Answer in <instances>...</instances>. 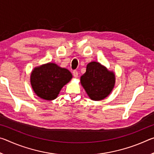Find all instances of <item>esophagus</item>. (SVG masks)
Instances as JSON below:
<instances>
[{"label": "esophagus", "instance_id": "34e87169", "mask_svg": "<svg viewBox=\"0 0 154 154\" xmlns=\"http://www.w3.org/2000/svg\"><path fill=\"white\" fill-rule=\"evenodd\" d=\"M78 72L77 71H74L73 72H72V75H73V76L75 77V78H77V76H78Z\"/></svg>", "mask_w": 154, "mask_h": 154}]
</instances>
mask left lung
Returning a JSON list of instances; mask_svg holds the SVG:
<instances>
[{"mask_svg":"<svg viewBox=\"0 0 154 154\" xmlns=\"http://www.w3.org/2000/svg\"><path fill=\"white\" fill-rule=\"evenodd\" d=\"M80 82L91 100L98 101L113 91L116 75L100 62L92 61L87 64L86 72L81 77Z\"/></svg>","mask_w":154,"mask_h":154,"instance_id":"1","label":"left lung"}]
</instances>
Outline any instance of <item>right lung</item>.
Returning a JSON list of instances; mask_svg holds the SVG:
<instances>
[{
    "label": "right lung",
    "instance_id": "right-lung-1",
    "mask_svg": "<svg viewBox=\"0 0 154 154\" xmlns=\"http://www.w3.org/2000/svg\"><path fill=\"white\" fill-rule=\"evenodd\" d=\"M30 84L38 97L45 100L56 99L72 78L71 72L53 62L36 66L31 72Z\"/></svg>",
    "mask_w": 154,
    "mask_h": 154
}]
</instances>
